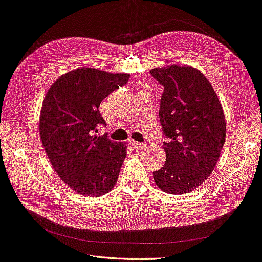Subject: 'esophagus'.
Segmentation results:
<instances>
[{"label": "esophagus", "mask_w": 262, "mask_h": 262, "mask_svg": "<svg viewBox=\"0 0 262 262\" xmlns=\"http://www.w3.org/2000/svg\"><path fill=\"white\" fill-rule=\"evenodd\" d=\"M130 143H131V145H132L133 147L138 148V150H141V148H144V147H145V144H144V143H140V142H137V141H133V140L130 141Z\"/></svg>", "instance_id": "esophagus-1"}]
</instances>
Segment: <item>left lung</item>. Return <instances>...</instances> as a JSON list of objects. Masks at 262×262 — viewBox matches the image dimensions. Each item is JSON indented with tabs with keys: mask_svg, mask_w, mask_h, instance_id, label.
<instances>
[{
	"mask_svg": "<svg viewBox=\"0 0 262 262\" xmlns=\"http://www.w3.org/2000/svg\"><path fill=\"white\" fill-rule=\"evenodd\" d=\"M151 74L164 87L159 117L167 138L164 166L153 172L167 194L193 192L213 173L226 140V119L208 79L192 66L171 63Z\"/></svg>",
	"mask_w": 262,
	"mask_h": 262,
	"instance_id": "obj_1",
	"label": "left lung"
}]
</instances>
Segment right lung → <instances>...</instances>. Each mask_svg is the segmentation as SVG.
Masks as SVG:
<instances>
[{
  "mask_svg": "<svg viewBox=\"0 0 262 262\" xmlns=\"http://www.w3.org/2000/svg\"><path fill=\"white\" fill-rule=\"evenodd\" d=\"M129 78V74L80 67L61 75L45 95L41 144L57 175L80 195L102 196L118 181L128 143L98 136V126L105 124L99 105Z\"/></svg>",
  "mask_w": 262,
  "mask_h": 262,
  "instance_id": "1",
  "label": "right lung"
}]
</instances>
